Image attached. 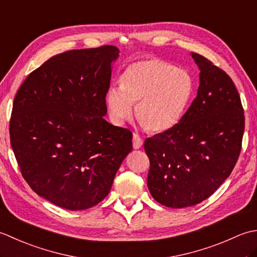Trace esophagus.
<instances>
[{
    "label": "esophagus",
    "mask_w": 257,
    "mask_h": 257,
    "mask_svg": "<svg viewBox=\"0 0 257 257\" xmlns=\"http://www.w3.org/2000/svg\"><path fill=\"white\" fill-rule=\"evenodd\" d=\"M133 145H134V148L135 149H140L141 146L144 145V141L141 139L137 134H134V137H133Z\"/></svg>",
    "instance_id": "esophagus-1"
}]
</instances>
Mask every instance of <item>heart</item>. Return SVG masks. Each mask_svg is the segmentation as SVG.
Listing matches in <instances>:
<instances>
[{
  "mask_svg": "<svg viewBox=\"0 0 257 257\" xmlns=\"http://www.w3.org/2000/svg\"><path fill=\"white\" fill-rule=\"evenodd\" d=\"M194 91L192 76L161 59L135 62L120 76V87L106 94L109 116L116 124L133 114L151 133H161L180 122Z\"/></svg>",
  "mask_w": 257,
  "mask_h": 257,
  "instance_id": "1",
  "label": "heart"
}]
</instances>
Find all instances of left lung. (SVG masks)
Segmentation results:
<instances>
[{
    "label": "left lung",
    "instance_id": "obj_1",
    "mask_svg": "<svg viewBox=\"0 0 257 257\" xmlns=\"http://www.w3.org/2000/svg\"><path fill=\"white\" fill-rule=\"evenodd\" d=\"M191 56L200 69L198 95L178 124L145 140L150 193L174 209L200 203L225 181L241 152L245 125L230 76L202 55Z\"/></svg>",
    "mask_w": 257,
    "mask_h": 257
}]
</instances>
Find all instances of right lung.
Masks as SVG:
<instances>
[{"label":"right lung","instance_id":"obj_1","mask_svg":"<svg viewBox=\"0 0 257 257\" xmlns=\"http://www.w3.org/2000/svg\"><path fill=\"white\" fill-rule=\"evenodd\" d=\"M118 57L111 45L58 54L27 76L14 98L10 138L22 176L64 209L105 199L133 150V133L103 119Z\"/></svg>","mask_w":257,"mask_h":257}]
</instances>
